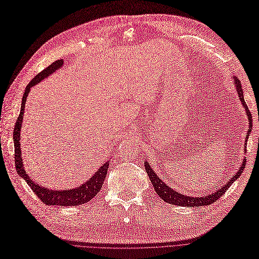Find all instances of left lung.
I'll return each instance as SVG.
<instances>
[{"mask_svg":"<svg viewBox=\"0 0 259 259\" xmlns=\"http://www.w3.org/2000/svg\"><path fill=\"white\" fill-rule=\"evenodd\" d=\"M235 84L237 87V92H238V95L240 97V100H241L242 104H243V107L246 110V113H247V118H248V132L246 134V140L247 141V138H248V135H249V132L252 131V113L251 111L248 110L247 108V105L244 101V97H243V92H242V87H241V82H240V80L238 78H235ZM246 150V146L244 148V151ZM245 162H246V158L243 159V164L241 165V167H240V169L238 170V172L231 178V179H229V181L224 185V186H221V189L219 191H217L213 195H207V196H203V197H187V196L185 195H182V194H179L178 192L174 191L172 189H170V187L167 186V184H165L162 180L159 179V178H157V176L155 175V172L151 169L150 165L148 164V162L146 160L145 162V167H146V171L150 178L151 182H152V185L154 187V190L156 192V194L159 196L160 198H162L164 201L168 202V203H171V204H176V206H183V207H199V206H209V204L213 203L214 201H217L218 199H220L223 195H224V193L228 190V187L233 184L238 178L241 176L243 169L245 168Z\"/></svg>","mask_w":259,"mask_h":259,"instance_id":"obj_1","label":"left lung"}]
</instances>
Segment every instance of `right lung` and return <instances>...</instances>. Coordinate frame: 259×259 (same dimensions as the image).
Masks as SVG:
<instances>
[{
    "mask_svg": "<svg viewBox=\"0 0 259 259\" xmlns=\"http://www.w3.org/2000/svg\"><path fill=\"white\" fill-rule=\"evenodd\" d=\"M63 65V60H57L53 62L52 64L42 69L40 73L35 76L31 81L29 82L28 87L25 88V91L22 97L21 103V109L20 113L18 115V119L15 124L14 128V144H15V166L17 169V172L19 174L20 177L26 181L32 191L36 194L37 197L42 201V203L47 204V206H80V204L85 203L89 200H91L96 194L100 192L102 189L104 180L106 179L107 170H108L109 163H105L97 172L91 178L90 180L82 184L81 186L76 187L74 190H65V191H51L48 190L47 187H41L40 185L36 184L32 181L31 178H29L28 174L25 172L23 165H22V158H21V150H20V130H21V123L23 119V112H24V106L26 102V96H28L31 88L38 83L40 80L48 77L51 73L55 72L56 69L60 68Z\"/></svg>",
    "mask_w": 259,
    "mask_h": 259,
    "instance_id": "1",
    "label": "right lung"
}]
</instances>
